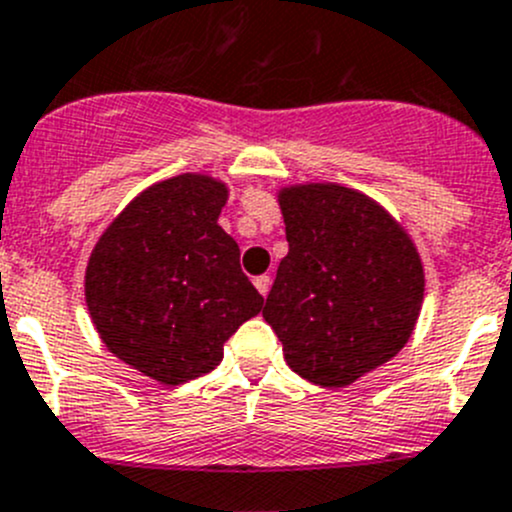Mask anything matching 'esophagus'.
Instances as JSON below:
<instances>
[{
	"label": "esophagus",
	"instance_id": "esophagus-1",
	"mask_svg": "<svg viewBox=\"0 0 512 512\" xmlns=\"http://www.w3.org/2000/svg\"><path fill=\"white\" fill-rule=\"evenodd\" d=\"M270 285H272L270 275H260V277H255V287H257V292H260L262 297H265L267 292H270Z\"/></svg>",
	"mask_w": 512,
	"mask_h": 512
}]
</instances>
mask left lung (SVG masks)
I'll return each mask as SVG.
<instances>
[{"mask_svg": "<svg viewBox=\"0 0 512 512\" xmlns=\"http://www.w3.org/2000/svg\"><path fill=\"white\" fill-rule=\"evenodd\" d=\"M277 202L290 250L262 317L297 375L345 388L413 335L425 295L418 247L385 207L335 182L282 187Z\"/></svg>", "mask_w": 512, "mask_h": 512, "instance_id": "left-lung-1", "label": "left lung"}]
</instances>
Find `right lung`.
Segmentation results:
<instances>
[{
	"mask_svg": "<svg viewBox=\"0 0 512 512\" xmlns=\"http://www.w3.org/2000/svg\"><path fill=\"white\" fill-rule=\"evenodd\" d=\"M227 185L170 177L124 207L89 255L84 300L114 357L162 385L215 370L225 342L262 310L240 247L217 225Z\"/></svg>",
	"mask_w": 512,
	"mask_h": 512,
	"instance_id": "1",
	"label": "right lung"
}]
</instances>
